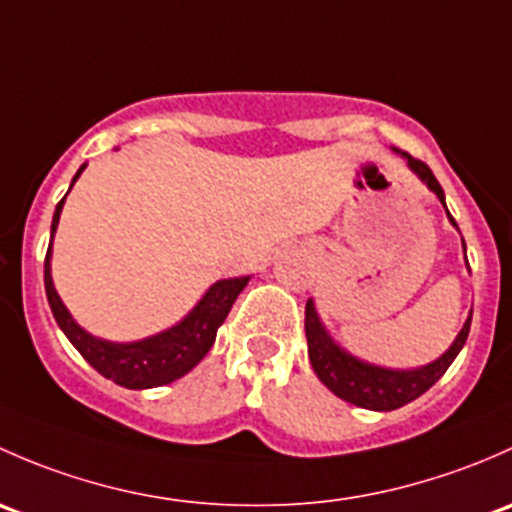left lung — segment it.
Masks as SVG:
<instances>
[{
    "label": "left lung",
    "mask_w": 512,
    "mask_h": 512,
    "mask_svg": "<svg viewBox=\"0 0 512 512\" xmlns=\"http://www.w3.org/2000/svg\"><path fill=\"white\" fill-rule=\"evenodd\" d=\"M392 150L407 160L409 170H412L414 175L439 197V202L444 204L446 209L444 189H441L434 172H431L421 160H414L412 155H407V152L397 150V147H392ZM446 214H449V209H446ZM449 221L456 226L451 214ZM463 254H466V244H463ZM471 315L473 310L468 313L466 323L458 330L456 340L451 342V347L444 355L436 357L429 365L412 367V370H394V367H382L374 365V362L360 360V357L347 352L342 345H337L335 337L328 333V328H325L323 320H320L315 300L310 298L308 305H305V337H308L310 365H313L320 382H323L335 397L345 399V402L355 404V407L372 409V412H392V409H399L404 407V404L414 402L416 397H421L426 389L434 387V384L444 377V372L449 370L451 362L456 360V355L463 350V345H466L468 330H471Z\"/></svg>",
    "instance_id": "left-lung-1"
}]
</instances>
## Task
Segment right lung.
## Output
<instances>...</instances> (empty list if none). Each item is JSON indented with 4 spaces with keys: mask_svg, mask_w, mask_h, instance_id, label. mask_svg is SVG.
<instances>
[{
    "mask_svg": "<svg viewBox=\"0 0 512 512\" xmlns=\"http://www.w3.org/2000/svg\"><path fill=\"white\" fill-rule=\"evenodd\" d=\"M83 170H86V165L78 167V172L71 179L68 192H71L73 184H76V179L81 177ZM63 202H66V197L56 204L54 221H51L49 251H46L44 261L46 298H49L51 313H54L63 335L71 340V345L81 352L83 360H86L93 370H98L105 379H113L120 387H162V384H170L175 382V379L184 377L187 372H192L194 367L204 360V355L212 350L214 340H217L219 325L226 320L236 295L244 291L246 283L251 281V276L221 278V281L212 283V286L207 288V293L197 300V305H194L179 323L162 330V333L142 337V340L133 342L103 340V337L91 335L86 328H81V325L73 320V315L68 313V308L63 305L59 291H56L54 276H51V249H54V234L56 229H59Z\"/></svg>",
    "mask_w": 512,
    "mask_h": 512,
    "instance_id": "right-lung-1",
    "label": "right lung"
}]
</instances>
